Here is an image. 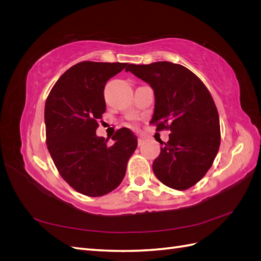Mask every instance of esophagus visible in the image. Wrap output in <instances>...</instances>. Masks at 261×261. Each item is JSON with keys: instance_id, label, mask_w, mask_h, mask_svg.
Instances as JSON below:
<instances>
[{"instance_id": "esophagus-1", "label": "esophagus", "mask_w": 261, "mask_h": 261, "mask_svg": "<svg viewBox=\"0 0 261 261\" xmlns=\"http://www.w3.org/2000/svg\"><path fill=\"white\" fill-rule=\"evenodd\" d=\"M145 139H146V138H145L144 136H139V137H138V143H139V145L143 144L144 141H145Z\"/></svg>"}]
</instances>
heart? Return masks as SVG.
Segmentation results:
<instances>
[{
	"label": "heart",
	"mask_w": 261,
	"mask_h": 261,
	"mask_svg": "<svg viewBox=\"0 0 261 261\" xmlns=\"http://www.w3.org/2000/svg\"><path fill=\"white\" fill-rule=\"evenodd\" d=\"M129 120H133V117H130V118H129Z\"/></svg>",
	"instance_id": "heart-1"
}]
</instances>
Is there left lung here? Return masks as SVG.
Returning a JSON list of instances; mask_svg holds the SVG:
<instances>
[{
  "label": "left lung",
  "mask_w": 261,
  "mask_h": 261,
  "mask_svg": "<svg viewBox=\"0 0 261 261\" xmlns=\"http://www.w3.org/2000/svg\"><path fill=\"white\" fill-rule=\"evenodd\" d=\"M128 70L153 89L150 123L171 132L168 143H160L153 173L177 191L194 186L211 168L220 147L219 114L209 90L188 68L171 62L129 64Z\"/></svg>",
  "instance_id": "left-lung-1"
}]
</instances>
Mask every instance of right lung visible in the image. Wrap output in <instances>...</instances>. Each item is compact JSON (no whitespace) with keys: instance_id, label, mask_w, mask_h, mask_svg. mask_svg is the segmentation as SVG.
I'll use <instances>...</instances> for the list:
<instances>
[{"instance_id":"obj_1","label":"right lung","mask_w":261,"mask_h":261,"mask_svg":"<svg viewBox=\"0 0 261 261\" xmlns=\"http://www.w3.org/2000/svg\"><path fill=\"white\" fill-rule=\"evenodd\" d=\"M128 63L81 62L55 83L45 101L46 145L61 176L76 192L103 196L122 183L137 137L118 129L109 145L97 136L98 121L106 112L107 82Z\"/></svg>"}]
</instances>
